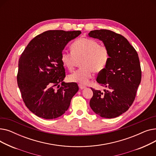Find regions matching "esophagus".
<instances>
[{"label": "esophagus", "instance_id": "obj_1", "mask_svg": "<svg viewBox=\"0 0 156 156\" xmlns=\"http://www.w3.org/2000/svg\"><path fill=\"white\" fill-rule=\"evenodd\" d=\"M78 86H79V87H80V89H84V88H86V86H85V85H82V84H79L78 85Z\"/></svg>", "mask_w": 156, "mask_h": 156}]
</instances>
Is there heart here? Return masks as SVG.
Listing matches in <instances>:
<instances>
[{
  "label": "heart",
  "instance_id": "heart-1",
  "mask_svg": "<svg viewBox=\"0 0 156 156\" xmlns=\"http://www.w3.org/2000/svg\"><path fill=\"white\" fill-rule=\"evenodd\" d=\"M109 59L108 48L100 45L94 39L80 38L71 45V52H63L61 61L69 71L75 70L78 61L82 67L69 76V80L80 84H87L91 79L93 71L99 73L107 65Z\"/></svg>",
  "mask_w": 156,
  "mask_h": 156
}]
</instances>
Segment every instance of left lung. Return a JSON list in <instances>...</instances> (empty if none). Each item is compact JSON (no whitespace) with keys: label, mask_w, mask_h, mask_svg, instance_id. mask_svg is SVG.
Returning a JSON list of instances; mask_svg holds the SVG:
<instances>
[{"label":"left lung","mask_w":156,"mask_h":156,"mask_svg":"<svg viewBox=\"0 0 156 156\" xmlns=\"http://www.w3.org/2000/svg\"><path fill=\"white\" fill-rule=\"evenodd\" d=\"M88 35L102 40L109 52L108 64L97 78L105 89L102 92L91 87L94 95L90 105L102 118L118 117L132 105L140 83L142 71L138 54L126 38L112 31L97 30Z\"/></svg>","instance_id":"8db88e82"}]
</instances>
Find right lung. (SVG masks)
Segmentation results:
<instances>
[{
	"instance_id": "1",
	"label": "right lung",
	"mask_w": 156,
	"mask_h": 156,
	"mask_svg": "<svg viewBox=\"0 0 156 156\" xmlns=\"http://www.w3.org/2000/svg\"><path fill=\"white\" fill-rule=\"evenodd\" d=\"M81 33L45 31L33 38L21 54L18 85L24 104L37 116L51 119L62 116L78 91L76 83L63 81L66 73L61 55L68 42Z\"/></svg>"
}]
</instances>
